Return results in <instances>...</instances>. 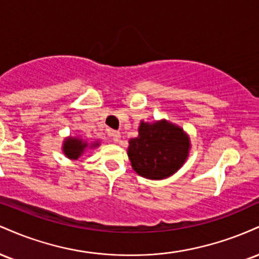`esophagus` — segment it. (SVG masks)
Masks as SVG:
<instances>
[{
	"instance_id": "1",
	"label": "esophagus",
	"mask_w": 259,
	"mask_h": 259,
	"mask_svg": "<svg viewBox=\"0 0 259 259\" xmlns=\"http://www.w3.org/2000/svg\"><path fill=\"white\" fill-rule=\"evenodd\" d=\"M108 135L111 136L112 140L114 142H118L120 140V133L119 132H114V130H111V132L108 133Z\"/></svg>"
}]
</instances>
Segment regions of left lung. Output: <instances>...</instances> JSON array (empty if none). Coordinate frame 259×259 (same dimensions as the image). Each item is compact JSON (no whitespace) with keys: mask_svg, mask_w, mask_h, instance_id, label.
Here are the masks:
<instances>
[{"mask_svg":"<svg viewBox=\"0 0 259 259\" xmlns=\"http://www.w3.org/2000/svg\"><path fill=\"white\" fill-rule=\"evenodd\" d=\"M189 150L190 139L180 126L164 119L152 124L141 121L139 136L129 141L127 157L139 175L162 180L179 170Z\"/></svg>","mask_w":259,"mask_h":259,"instance_id":"8db88e82","label":"left lung"}]
</instances>
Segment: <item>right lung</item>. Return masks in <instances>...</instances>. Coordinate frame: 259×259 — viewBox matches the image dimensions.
<instances>
[{
  "label": "right lung",
  "mask_w": 259,
  "mask_h": 259,
  "mask_svg": "<svg viewBox=\"0 0 259 259\" xmlns=\"http://www.w3.org/2000/svg\"><path fill=\"white\" fill-rule=\"evenodd\" d=\"M100 146L99 142H94L89 146V144L84 141L80 138H73V136H69L64 140L63 142V153L68 157L69 159H78L82 153L85 152L86 148L90 147H97Z\"/></svg>",
  "instance_id": "right-lung-1"
}]
</instances>
